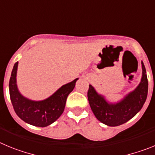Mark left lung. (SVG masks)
I'll list each match as a JSON object with an SVG mask.
<instances>
[{
	"label": "left lung",
	"mask_w": 155,
	"mask_h": 155,
	"mask_svg": "<svg viewBox=\"0 0 155 155\" xmlns=\"http://www.w3.org/2000/svg\"><path fill=\"white\" fill-rule=\"evenodd\" d=\"M142 78L140 84L118 104H109L104 97L98 94L90 85L87 93L91 110L98 120L110 127L123 124L134 117L141 110L145 103L148 91V82L143 62Z\"/></svg>",
	"instance_id": "left-lung-1"
}]
</instances>
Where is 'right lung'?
<instances>
[{"label":"right lung","instance_id":"1","mask_svg":"<svg viewBox=\"0 0 155 155\" xmlns=\"http://www.w3.org/2000/svg\"><path fill=\"white\" fill-rule=\"evenodd\" d=\"M15 64L9 81V92L14 110L19 117L29 124L44 127L55 122L65 109L66 99L73 90L78 79L62 86L53 95L41 101H33L24 97L19 93L16 84L18 69Z\"/></svg>","mask_w":155,"mask_h":155}]
</instances>
